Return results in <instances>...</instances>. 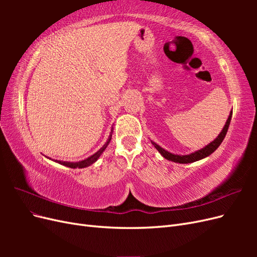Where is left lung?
<instances>
[{"instance_id": "1", "label": "left lung", "mask_w": 257, "mask_h": 257, "mask_svg": "<svg viewBox=\"0 0 257 257\" xmlns=\"http://www.w3.org/2000/svg\"><path fill=\"white\" fill-rule=\"evenodd\" d=\"M231 115H232V111H230L228 119H227V121H226V124H225V125H224L222 132L220 133V135L217 136L212 143H210L208 146H206L205 148H203V149H200V150H198V151H196V152H193V153H191V154H188V155H177V154H173V153H170V152L164 150V149H163V148H161L159 145H157L155 143L152 142V144L154 145L155 148H157V150H159V152H160L166 160L173 161V162H176V163H180V164H188V163L196 162V161H198V160H201V159H204V158L208 157V155L213 153V152L217 149V148H219V146L222 144L223 139L225 138V135H226L227 131H228L229 123H230V120H231Z\"/></svg>"}]
</instances>
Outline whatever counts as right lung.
Masks as SVG:
<instances>
[{
  "label": "right lung",
  "instance_id": "obj_1",
  "mask_svg": "<svg viewBox=\"0 0 257 257\" xmlns=\"http://www.w3.org/2000/svg\"><path fill=\"white\" fill-rule=\"evenodd\" d=\"M110 139H111V135L109 136V139H108V142L100 148V149L96 152V153H94L93 155H91L90 158H88V159H85V160H83V161H80V162H77V163H69V162H62V161H56V162H58L59 164H62V165H64V166H67V167H69V168H83V167H87V166H90V165H92L93 163L94 162H96V160L99 158V155L103 153V151L106 149V147H107V145L109 144V142H110Z\"/></svg>",
  "mask_w": 257,
  "mask_h": 257
}]
</instances>
